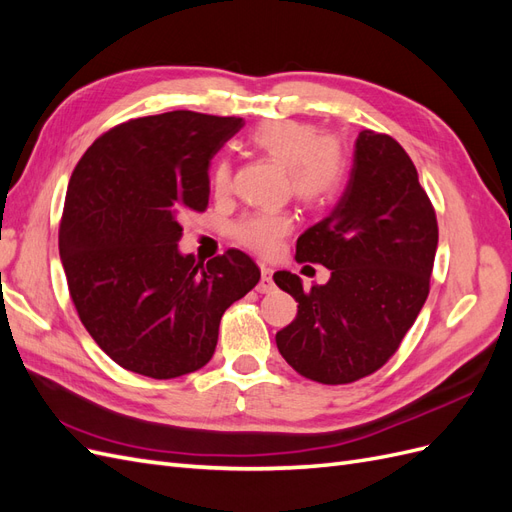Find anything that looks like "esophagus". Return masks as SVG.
Listing matches in <instances>:
<instances>
[{"mask_svg": "<svg viewBox=\"0 0 512 512\" xmlns=\"http://www.w3.org/2000/svg\"><path fill=\"white\" fill-rule=\"evenodd\" d=\"M256 290H258V292H262V294H267V292H273V290H275L273 269H271V267H265V265H262V269H260V282H258Z\"/></svg>", "mask_w": 512, "mask_h": 512, "instance_id": "obj_1", "label": "esophagus"}]
</instances>
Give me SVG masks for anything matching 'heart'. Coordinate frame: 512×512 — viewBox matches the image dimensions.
<instances>
[{"instance_id": "b5f03b06", "label": "heart", "mask_w": 512, "mask_h": 512, "mask_svg": "<svg viewBox=\"0 0 512 512\" xmlns=\"http://www.w3.org/2000/svg\"><path fill=\"white\" fill-rule=\"evenodd\" d=\"M250 145L286 168L292 194L305 205L324 207L342 192L348 160L335 136L318 134L309 123L294 119L265 121L250 134ZM211 190L226 196L230 190V166L218 162L211 170ZM292 228V215L284 211H262L243 218L235 226V237L258 254H273Z\"/></svg>"}]
</instances>
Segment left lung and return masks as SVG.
I'll use <instances>...</instances> for the list:
<instances>
[{
	"instance_id": "1",
	"label": "left lung",
	"mask_w": 512,
	"mask_h": 512,
	"mask_svg": "<svg viewBox=\"0 0 512 512\" xmlns=\"http://www.w3.org/2000/svg\"><path fill=\"white\" fill-rule=\"evenodd\" d=\"M436 250V211L410 156L389 134L363 130L342 198L297 239V260L327 267L329 282L307 290L290 271L273 275L299 303L277 350L322 384L374 374L425 305Z\"/></svg>"
}]
</instances>
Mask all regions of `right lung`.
Returning a JSON list of instances; mask_svg holds the SVG:
<instances>
[{"label": "right lung", "instance_id": "obj_1", "mask_svg": "<svg viewBox=\"0 0 512 512\" xmlns=\"http://www.w3.org/2000/svg\"><path fill=\"white\" fill-rule=\"evenodd\" d=\"M241 128L194 111L130 119L74 168L61 265L85 329L123 369L168 380L207 365L222 314L260 280L241 250L207 265L179 252L181 218L207 209L211 158Z\"/></svg>", "mask_w": 512, "mask_h": 512}]
</instances>
